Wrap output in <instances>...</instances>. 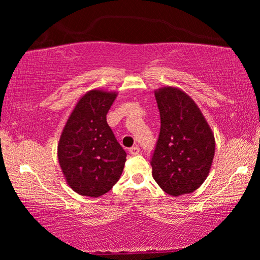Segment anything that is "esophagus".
<instances>
[{"label": "esophagus", "mask_w": 260, "mask_h": 260, "mask_svg": "<svg viewBox=\"0 0 260 260\" xmlns=\"http://www.w3.org/2000/svg\"><path fill=\"white\" fill-rule=\"evenodd\" d=\"M139 152H140V148L139 147H132V148H129V153H131V155H133V156L139 155Z\"/></svg>", "instance_id": "34e87169"}]
</instances>
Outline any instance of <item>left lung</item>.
<instances>
[{
	"label": "left lung",
	"instance_id": "1",
	"mask_svg": "<svg viewBox=\"0 0 260 260\" xmlns=\"http://www.w3.org/2000/svg\"><path fill=\"white\" fill-rule=\"evenodd\" d=\"M160 132L153 152L152 177L171 196L202 186L212 166L215 140L212 129L190 96L178 87L155 90Z\"/></svg>",
	"mask_w": 260,
	"mask_h": 260
}]
</instances>
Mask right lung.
Here are the masks:
<instances>
[{
  "instance_id": "obj_1",
  "label": "right lung",
  "mask_w": 260,
  "mask_h": 260,
  "mask_svg": "<svg viewBox=\"0 0 260 260\" xmlns=\"http://www.w3.org/2000/svg\"><path fill=\"white\" fill-rule=\"evenodd\" d=\"M117 91L83 94L61 131L57 157L67 183L81 196L100 197L119 180L126 152L107 122Z\"/></svg>"
}]
</instances>
